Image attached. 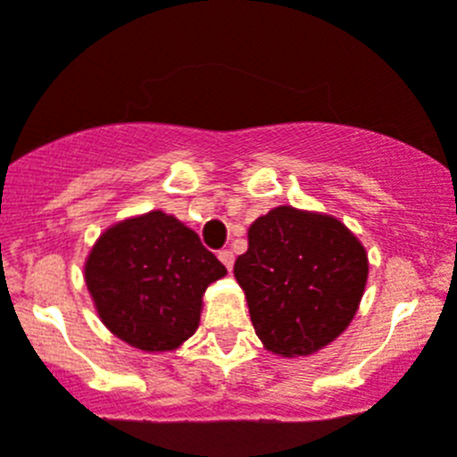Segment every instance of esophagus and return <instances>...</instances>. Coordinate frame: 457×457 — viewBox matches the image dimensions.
Wrapping results in <instances>:
<instances>
[{
	"label": "esophagus",
	"mask_w": 457,
	"mask_h": 457,
	"mask_svg": "<svg viewBox=\"0 0 457 457\" xmlns=\"http://www.w3.org/2000/svg\"><path fill=\"white\" fill-rule=\"evenodd\" d=\"M217 258H220V260H221V264H224V267L228 269V271H231V269H233V262H236V255H233V251L221 249L220 253H217Z\"/></svg>",
	"instance_id": "esophagus-1"
}]
</instances>
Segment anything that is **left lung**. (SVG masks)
I'll return each instance as SVG.
<instances>
[{
  "mask_svg": "<svg viewBox=\"0 0 457 457\" xmlns=\"http://www.w3.org/2000/svg\"><path fill=\"white\" fill-rule=\"evenodd\" d=\"M236 280L264 350L310 356L337 341L354 319L368 282L359 237L328 212L276 206L249 226Z\"/></svg>",
  "mask_w": 457,
  "mask_h": 457,
  "instance_id": "obj_1",
  "label": "left lung"
}]
</instances>
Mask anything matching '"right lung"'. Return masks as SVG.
I'll list each match as a JSON object with an SVG mask.
<instances>
[{"label": "right lung", "mask_w": 457, "mask_h": 457, "mask_svg": "<svg viewBox=\"0 0 457 457\" xmlns=\"http://www.w3.org/2000/svg\"><path fill=\"white\" fill-rule=\"evenodd\" d=\"M224 276L197 233L163 211L112 224L85 260L103 325L143 352H170L188 341L199 328L204 291Z\"/></svg>", "instance_id": "add662e5"}]
</instances>
